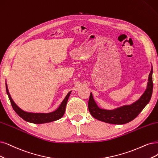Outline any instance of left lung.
<instances>
[{
	"label": "left lung",
	"instance_id": "obj_1",
	"mask_svg": "<svg viewBox=\"0 0 158 158\" xmlns=\"http://www.w3.org/2000/svg\"><path fill=\"white\" fill-rule=\"evenodd\" d=\"M152 73L153 69L152 67L147 89L137 102L129 106H124L113 110L103 109L98 106L90 93L88 103L90 113L98 120L113 124H124L135 119L151 99L153 90Z\"/></svg>",
	"mask_w": 158,
	"mask_h": 158
}]
</instances>
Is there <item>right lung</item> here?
<instances>
[{
    "instance_id": "add662e5",
    "label": "right lung",
    "mask_w": 158,
    "mask_h": 158,
    "mask_svg": "<svg viewBox=\"0 0 158 158\" xmlns=\"http://www.w3.org/2000/svg\"><path fill=\"white\" fill-rule=\"evenodd\" d=\"M6 89L7 94L10 100L11 106H12L15 113L24 120L36 124L48 123V122L55 121L62 118L64 113H65L68 100L72 92V91L68 92V94L66 95L65 98H64V100L62 102L60 106L55 111L49 113H33L24 111V110H22L17 106L15 102L13 101L12 98L10 96L6 83Z\"/></svg>"
}]
</instances>
